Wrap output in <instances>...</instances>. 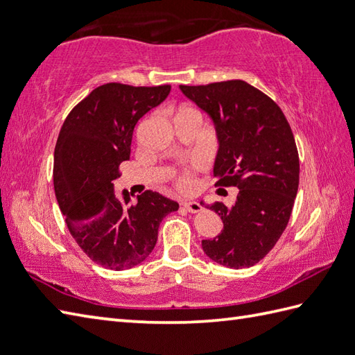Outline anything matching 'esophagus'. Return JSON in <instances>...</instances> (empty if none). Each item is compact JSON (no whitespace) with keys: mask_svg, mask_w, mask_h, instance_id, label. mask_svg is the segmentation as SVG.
<instances>
[{"mask_svg":"<svg viewBox=\"0 0 355 355\" xmlns=\"http://www.w3.org/2000/svg\"><path fill=\"white\" fill-rule=\"evenodd\" d=\"M183 207H184L187 211H191V213H198V211H201V209H202L200 202L192 201V200L183 201Z\"/></svg>","mask_w":355,"mask_h":355,"instance_id":"obj_1","label":"esophagus"}]
</instances>
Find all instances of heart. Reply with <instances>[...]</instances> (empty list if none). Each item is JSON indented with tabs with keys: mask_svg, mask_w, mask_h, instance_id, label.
<instances>
[{
	"mask_svg": "<svg viewBox=\"0 0 355 355\" xmlns=\"http://www.w3.org/2000/svg\"><path fill=\"white\" fill-rule=\"evenodd\" d=\"M189 112H195L193 109H191V107H186V105H183V107H180V109L177 110V114H175V116H180V114H184V113H189ZM180 187L181 189H184V191H186V189H189V187H191V184H192V181H191V178H189V177H183V178H180Z\"/></svg>",
	"mask_w": 355,
	"mask_h": 355,
	"instance_id": "1",
	"label": "heart"
}]
</instances>
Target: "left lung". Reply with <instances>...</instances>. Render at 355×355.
<instances>
[{
    "mask_svg": "<svg viewBox=\"0 0 355 355\" xmlns=\"http://www.w3.org/2000/svg\"><path fill=\"white\" fill-rule=\"evenodd\" d=\"M180 89L215 125L216 184L239 189L232 207H207L224 230L202 241V250L222 266H254L282 237L298 192L300 157L289 122L268 95L242 80Z\"/></svg>",
    "mask_w": 355,
    "mask_h": 355,
    "instance_id": "8db88e82",
    "label": "left lung"
}]
</instances>
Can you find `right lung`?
<instances>
[{"label":"right lung","mask_w":355,"mask_h":355,"mask_svg":"<svg viewBox=\"0 0 355 355\" xmlns=\"http://www.w3.org/2000/svg\"><path fill=\"white\" fill-rule=\"evenodd\" d=\"M169 85L94 89L64 119L54 150V192L71 236L87 257L112 270L135 268L154 250L163 218L178 202L146 191L131 204L114 192L130 159L137 121L166 100Z\"/></svg>","instance_id":"obj_1"}]
</instances>
